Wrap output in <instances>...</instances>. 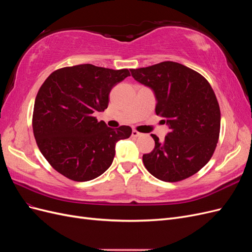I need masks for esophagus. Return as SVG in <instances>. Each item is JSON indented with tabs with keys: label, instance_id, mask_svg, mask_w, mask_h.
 <instances>
[{
	"label": "esophagus",
	"instance_id": "34e87169",
	"mask_svg": "<svg viewBox=\"0 0 252 252\" xmlns=\"http://www.w3.org/2000/svg\"><path fill=\"white\" fill-rule=\"evenodd\" d=\"M131 135L133 136V138H138V136H141V135H142V133H140L139 131H136V130H134V129H133Z\"/></svg>",
	"mask_w": 252,
	"mask_h": 252
}]
</instances>
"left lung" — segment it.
Instances as JSON below:
<instances>
[{
	"label": "left lung",
	"instance_id": "left-lung-1",
	"mask_svg": "<svg viewBox=\"0 0 252 252\" xmlns=\"http://www.w3.org/2000/svg\"><path fill=\"white\" fill-rule=\"evenodd\" d=\"M130 72L154 91L156 113L170 129L163 143L151 134L156 146L143 156L145 167L164 182L191 177L209 162L218 144L220 111L215 91L199 72L171 61Z\"/></svg>",
	"mask_w": 252,
	"mask_h": 252
}]
</instances>
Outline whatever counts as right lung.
Wrapping results in <instances>:
<instances>
[{"label":"right lung","instance_id":"right-lung-1","mask_svg":"<svg viewBox=\"0 0 252 252\" xmlns=\"http://www.w3.org/2000/svg\"><path fill=\"white\" fill-rule=\"evenodd\" d=\"M129 75L128 69L82 64L53 71L43 83L34 101L33 134L44 158L64 177H100L113 161L117 142L131 135L129 126L110 128L94 117L108 107L111 89Z\"/></svg>","mask_w":252,"mask_h":252}]
</instances>
